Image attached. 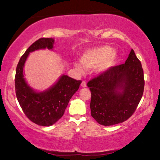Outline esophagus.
<instances>
[{
  "instance_id": "34e87169",
  "label": "esophagus",
  "mask_w": 160,
  "mask_h": 160,
  "mask_svg": "<svg viewBox=\"0 0 160 160\" xmlns=\"http://www.w3.org/2000/svg\"><path fill=\"white\" fill-rule=\"evenodd\" d=\"M81 86H82V88H86L87 84H86V82H85V81H82V83H81Z\"/></svg>"
}]
</instances>
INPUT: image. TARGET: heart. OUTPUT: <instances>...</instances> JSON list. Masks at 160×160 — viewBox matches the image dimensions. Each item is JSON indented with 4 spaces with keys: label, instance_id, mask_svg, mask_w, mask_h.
<instances>
[{
    "label": "heart",
    "instance_id": "heart-1",
    "mask_svg": "<svg viewBox=\"0 0 160 160\" xmlns=\"http://www.w3.org/2000/svg\"><path fill=\"white\" fill-rule=\"evenodd\" d=\"M118 54L113 51V48L109 46H104L92 48L84 52L80 56V62L83 65L75 63V67L80 72L86 69L96 68L98 74H104L109 72L117 63Z\"/></svg>",
    "mask_w": 160,
    "mask_h": 160
}]
</instances>
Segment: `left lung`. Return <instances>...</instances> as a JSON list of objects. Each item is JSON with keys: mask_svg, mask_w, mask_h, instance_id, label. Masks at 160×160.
Wrapping results in <instances>:
<instances>
[{"mask_svg": "<svg viewBox=\"0 0 160 160\" xmlns=\"http://www.w3.org/2000/svg\"><path fill=\"white\" fill-rule=\"evenodd\" d=\"M140 61L131 49L125 63L89 81L91 115L103 126H113L132 115L144 91Z\"/></svg>", "mask_w": 160, "mask_h": 160, "instance_id": "8db88e82", "label": "left lung"}]
</instances>
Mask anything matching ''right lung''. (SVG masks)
<instances>
[{"mask_svg":"<svg viewBox=\"0 0 160 160\" xmlns=\"http://www.w3.org/2000/svg\"><path fill=\"white\" fill-rule=\"evenodd\" d=\"M54 42L52 38H41L34 42L22 56L16 68L15 85L19 104L29 120L42 126H52L63 116L70 99L82 82L62 75L53 85L42 92L34 90L27 82L24 66L29 53L45 48L52 50Z\"/></svg>","mask_w":160,"mask_h":160,"instance_id":"right-lung-1","label":"right lung"}]
</instances>
